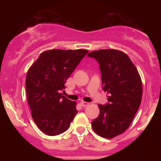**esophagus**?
<instances>
[{
    "instance_id": "esophagus-1",
    "label": "esophagus",
    "mask_w": 161,
    "mask_h": 161,
    "mask_svg": "<svg viewBox=\"0 0 161 161\" xmlns=\"http://www.w3.org/2000/svg\"><path fill=\"white\" fill-rule=\"evenodd\" d=\"M80 104V106H82V107H86V106H88L89 103H87V102H81Z\"/></svg>"
}]
</instances>
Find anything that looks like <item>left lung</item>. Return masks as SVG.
I'll list each match as a JSON object with an SVG mask.
<instances>
[{
    "label": "left lung",
    "instance_id": "left-lung-1",
    "mask_svg": "<svg viewBox=\"0 0 161 161\" xmlns=\"http://www.w3.org/2000/svg\"><path fill=\"white\" fill-rule=\"evenodd\" d=\"M87 56L99 64L103 89L108 103L98 105L100 114L92 122L99 136L112 138L125 132L134 119L142 96V84L138 70L128 55L115 49L90 52Z\"/></svg>",
    "mask_w": 161,
    "mask_h": 161
}]
</instances>
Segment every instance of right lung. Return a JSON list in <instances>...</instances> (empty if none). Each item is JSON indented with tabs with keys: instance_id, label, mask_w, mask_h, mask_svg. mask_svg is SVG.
Listing matches in <instances>:
<instances>
[{
	"instance_id": "1",
	"label": "right lung",
	"mask_w": 161,
	"mask_h": 161,
	"mask_svg": "<svg viewBox=\"0 0 161 161\" xmlns=\"http://www.w3.org/2000/svg\"><path fill=\"white\" fill-rule=\"evenodd\" d=\"M88 51L54 50L42 52L27 72V100L35 124L54 136L69 128L77 114L76 103L60 93Z\"/></svg>"
}]
</instances>
